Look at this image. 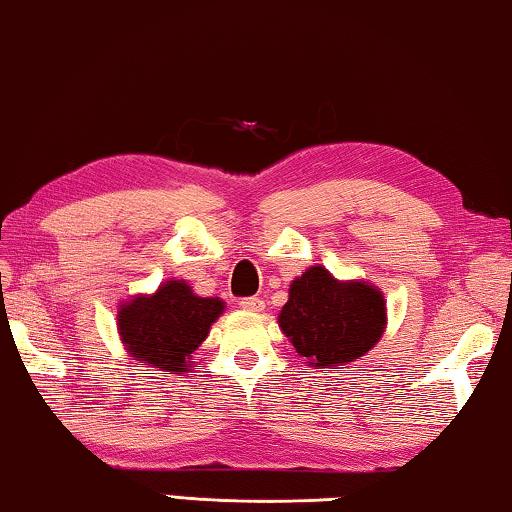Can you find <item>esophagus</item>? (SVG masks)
Segmentation results:
<instances>
[{
    "label": "esophagus",
    "instance_id": "esophagus-1",
    "mask_svg": "<svg viewBox=\"0 0 512 512\" xmlns=\"http://www.w3.org/2000/svg\"><path fill=\"white\" fill-rule=\"evenodd\" d=\"M239 307L243 312H250V314H257L264 310V300L262 298H241L239 300Z\"/></svg>",
    "mask_w": 512,
    "mask_h": 512
}]
</instances>
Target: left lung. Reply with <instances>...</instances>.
<instances>
[{
	"mask_svg": "<svg viewBox=\"0 0 512 512\" xmlns=\"http://www.w3.org/2000/svg\"><path fill=\"white\" fill-rule=\"evenodd\" d=\"M278 326L307 367L344 369L385 335V296L367 280H339L316 264L291 280Z\"/></svg>",
	"mask_w": 512,
	"mask_h": 512,
	"instance_id": "obj_1",
	"label": "left lung"
}]
</instances>
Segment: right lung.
Segmentation results:
<instances>
[{
  "label": "right lung",
  "instance_id": "right-lung-1",
  "mask_svg": "<svg viewBox=\"0 0 512 512\" xmlns=\"http://www.w3.org/2000/svg\"><path fill=\"white\" fill-rule=\"evenodd\" d=\"M223 312L221 298H202L186 280L170 278L152 294H136L118 305V337L132 360L154 371L186 373L191 355Z\"/></svg>",
  "mask_w": 512,
  "mask_h": 512
}]
</instances>
